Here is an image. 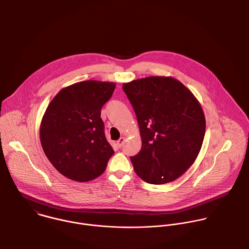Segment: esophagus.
<instances>
[{
    "mask_svg": "<svg viewBox=\"0 0 249 249\" xmlns=\"http://www.w3.org/2000/svg\"><path fill=\"white\" fill-rule=\"evenodd\" d=\"M124 137H121V138L117 141V144H118L119 147H121V146L124 144Z\"/></svg>",
    "mask_w": 249,
    "mask_h": 249,
    "instance_id": "1",
    "label": "esophagus"
}]
</instances>
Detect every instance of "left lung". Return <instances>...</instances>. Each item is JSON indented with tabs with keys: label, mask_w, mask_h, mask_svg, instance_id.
Masks as SVG:
<instances>
[{
	"label": "left lung",
	"mask_w": 249,
	"mask_h": 249,
	"mask_svg": "<svg viewBox=\"0 0 249 249\" xmlns=\"http://www.w3.org/2000/svg\"><path fill=\"white\" fill-rule=\"evenodd\" d=\"M135 111L142 147L130 157L134 171L149 184L181 177L196 161L205 135L202 107L172 76H148L123 84Z\"/></svg>",
	"instance_id": "obj_1"
}]
</instances>
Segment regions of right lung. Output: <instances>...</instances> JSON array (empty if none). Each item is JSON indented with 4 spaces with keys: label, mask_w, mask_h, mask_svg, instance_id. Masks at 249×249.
Listing matches in <instances>:
<instances>
[{
    "label": "right lung",
    "mask_w": 249,
    "mask_h": 249,
    "mask_svg": "<svg viewBox=\"0 0 249 249\" xmlns=\"http://www.w3.org/2000/svg\"><path fill=\"white\" fill-rule=\"evenodd\" d=\"M116 83L86 80L60 90L47 107L40 142L53 166L65 178L87 182L107 169L114 150L105 135L101 110Z\"/></svg>",
    "instance_id": "add662e5"
}]
</instances>
